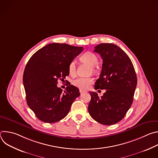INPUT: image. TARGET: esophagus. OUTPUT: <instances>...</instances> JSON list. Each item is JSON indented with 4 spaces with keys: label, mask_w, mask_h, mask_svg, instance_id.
<instances>
[{
    "label": "esophagus",
    "mask_w": 158,
    "mask_h": 158,
    "mask_svg": "<svg viewBox=\"0 0 158 158\" xmlns=\"http://www.w3.org/2000/svg\"><path fill=\"white\" fill-rule=\"evenodd\" d=\"M86 92H87L86 90H84V89H79V93H80L81 94H82V93H86Z\"/></svg>",
    "instance_id": "obj_1"
}]
</instances>
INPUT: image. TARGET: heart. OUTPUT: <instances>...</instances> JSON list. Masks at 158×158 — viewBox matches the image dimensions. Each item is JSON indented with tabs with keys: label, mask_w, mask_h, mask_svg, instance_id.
I'll list each match as a JSON object with an SVG mask.
<instances>
[{
	"label": "heart",
	"mask_w": 158,
	"mask_h": 158,
	"mask_svg": "<svg viewBox=\"0 0 158 158\" xmlns=\"http://www.w3.org/2000/svg\"><path fill=\"white\" fill-rule=\"evenodd\" d=\"M80 59L81 61L91 65L93 71H96L94 65L98 64V58L95 54L91 52H86L80 57ZM68 70L71 75L73 76L76 74V64L74 60H72L69 64ZM93 82V79L91 77H78L73 81V84L81 89H87Z\"/></svg>",
	"instance_id": "heart-1"
}]
</instances>
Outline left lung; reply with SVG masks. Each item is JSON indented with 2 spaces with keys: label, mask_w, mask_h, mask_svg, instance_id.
Wrapping results in <instances>:
<instances>
[{
  "label": "left lung",
  "mask_w": 158,
  "mask_h": 158,
  "mask_svg": "<svg viewBox=\"0 0 158 158\" xmlns=\"http://www.w3.org/2000/svg\"><path fill=\"white\" fill-rule=\"evenodd\" d=\"M94 49L103 60L94 89L106 91L101 98L97 93L89 92L91 99L88 111L97 122L112 125L124 118L132 105L137 85L136 74L129 56L116 45L103 43Z\"/></svg>",
  "instance_id": "1"
}]
</instances>
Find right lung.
Instances as JSON below:
<instances>
[{"label": "right lung", "instance_id": "add662e5", "mask_svg": "<svg viewBox=\"0 0 158 158\" xmlns=\"http://www.w3.org/2000/svg\"><path fill=\"white\" fill-rule=\"evenodd\" d=\"M82 51L83 47L52 43L38 50L29 60L23 84L27 103L39 120L54 123L62 119L80 96L76 87L69 84L62 91L57 84L69 76V64Z\"/></svg>", "mask_w": 158, "mask_h": 158}]
</instances>
